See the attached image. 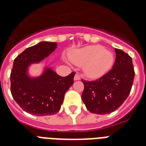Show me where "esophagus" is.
<instances>
[{"mask_svg":"<svg viewBox=\"0 0 146 146\" xmlns=\"http://www.w3.org/2000/svg\"><path fill=\"white\" fill-rule=\"evenodd\" d=\"M80 80V76L79 75V74H75V76H74V80Z\"/></svg>","mask_w":146,"mask_h":146,"instance_id":"obj_1","label":"esophagus"}]
</instances>
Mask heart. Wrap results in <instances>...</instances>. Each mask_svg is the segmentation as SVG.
Segmentation results:
<instances>
[{
    "label": "heart",
    "mask_w": 146,
    "mask_h": 146,
    "mask_svg": "<svg viewBox=\"0 0 146 146\" xmlns=\"http://www.w3.org/2000/svg\"><path fill=\"white\" fill-rule=\"evenodd\" d=\"M70 58L76 65L82 66L85 74L90 78L102 77L113 64L112 53L101 45H90L74 50Z\"/></svg>",
    "instance_id": "obj_1"
}]
</instances>
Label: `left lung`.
<instances>
[{"mask_svg":"<svg viewBox=\"0 0 146 146\" xmlns=\"http://www.w3.org/2000/svg\"><path fill=\"white\" fill-rule=\"evenodd\" d=\"M115 52L116 60L111 70L96 80H82L84 84L82 102L92 113L113 112L130 93L135 76L132 58L120 49L115 48Z\"/></svg>","mask_w":146,"mask_h":146,"instance_id":"1","label":"left lung"}]
</instances>
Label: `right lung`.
I'll use <instances>...</instances> for the list:
<instances>
[{
  "label": "right lung",
  "instance_id": "right-lung-1",
  "mask_svg": "<svg viewBox=\"0 0 146 146\" xmlns=\"http://www.w3.org/2000/svg\"><path fill=\"white\" fill-rule=\"evenodd\" d=\"M56 42H42L26 48L17 56L10 73V92L23 111L35 116L57 113L64 102V94L73 85L75 72L63 77L47 68L41 76L30 78L28 66L41 61L56 49Z\"/></svg>",
  "mask_w": 146,
  "mask_h": 146
}]
</instances>
